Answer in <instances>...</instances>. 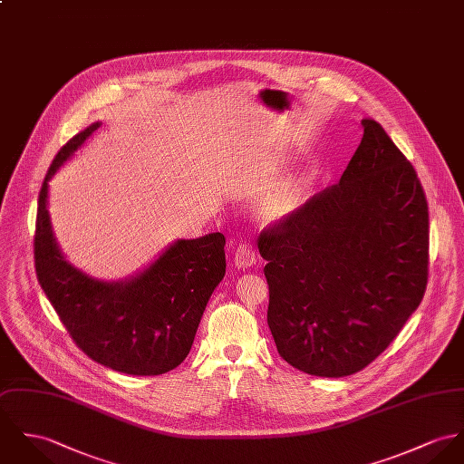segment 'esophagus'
Returning a JSON list of instances; mask_svg holds the SVG:
<instances>
[{"label":"esophagus","instance_id":"1","mask_svg":"<svg viewBox=\"0 0 464 464\" xmlns=\"http://www.w3.org/2000/svg\"><path fill=\"white\" fill-rule=\"evenodd\" d=\"M256 262V253L250 243H241L236 253H234V264L237 267H252L253 264Z\"/></svg>","mask_w":464,"mask_h":464}]
</instances>
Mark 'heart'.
I'll use <instances>...</instances> for the list:
<instances>
[{
  "label": "heart",
  "instance_id": "b5f03b06",
  "mask_svg": "<svg viewBox=\"0 0 464 464\" xmlns=\"http://www.w3.org/2000/svg\"><path fill=\"white\" fill-rule=\"evenodd\" d=\"M301 200V188L289 182L280 186L278 189H275L264 202L260 208V214L264 219L267 221H276L287 214L295 211Z\"/></svg>",
  "mask_w": 464,
  "mask_h": 464
}]
</instances>
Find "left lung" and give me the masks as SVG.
Returning a JSON list of instances; mask_svg holds the SVG:
<instances>
[{
	"instance_id": "1",
	"label": "left lung",
	"mask_w": 464,
	"mask_h": 464,
	"mask_svg": "<svg viewBox=\"0 0 464 464\" xmlns=\"http://www.w3.org/2000/svg\"><path fill=\"white\" fill-rule=\"evenodd\" d=\"M362 127L340 182L258 236L276 349L321 378L372 363L420 304L429 276L419 175L381 124Z\"/></svg>"
}]
</instances>
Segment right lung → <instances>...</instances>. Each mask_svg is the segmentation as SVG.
<instances>
[{
	"label": "right lung",
	"mask_w": 464,
	"mask_h": 464,
	"mask_svg": "<svg viewBox=\"0 0 464 464\" xmlns=\"http://www.w3.org/2000/svg\"><path fill=\"white\" fill-rule=\"evenodd\" d=\"M99 127L56 154L39 193L35 271L74 343L93 362L132 376H160L188 356L212 291L225 276V236L180 239L132 280L106 284L72 267L58 250L47 214V180Z\"/></svg>",
	"instance_id": "obj_1"
}]
</instances>
